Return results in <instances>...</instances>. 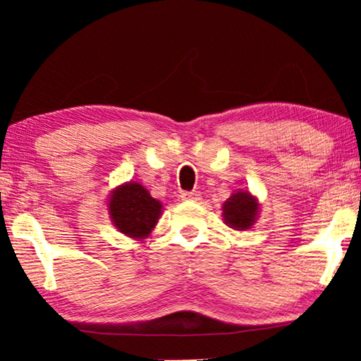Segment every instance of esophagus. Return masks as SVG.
<instances>
[{
  "mask_svg": "<svg viewBox=\"0 0 361 361\" xmlns=\"http://www.w3.org/2000/svg\"><path fill=\"white\" fill-rule=\"evenodd\" d=\"M180 199L182 200H185V202H197V200H200V194L199 192H184V194L180 195Z\"/></svg>",
  "mask_w": 361,
  "mask_h": 361,
  "instance_id": "1",
  "label": "esophagus"
}]
</instances>
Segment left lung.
Here are the masks:
<instances>
[{
    "label": "left lung",
    "mask_w": 361,
    "mask_h": 361,
    "mask_svg": "<svg viewBox=\"0 0 361 361\" xmlns=\"http://www.w3.org/2000/svg\"><path fill=\"white\" fill-rule=\"evenodd\" d=\"M261 204L258 197L250 190H233L221 205V220L231 230L246 231L253 228L259 219Z\"/></svg>",
    "instance_id": "1"
}]
</instances>
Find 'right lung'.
Instances as JSON below:
<instances>
[{"label": "right lung", "instance_id": "add662e5", "mask_svg": "<svg viewBox=\"0 0 361 361\" xmlns=\"http://www.w3.org/2000/svg\"><path fill=\"white\" fill-rule=\"evenodd\" d=\"M106 207L113 226L140 243L149 238L164 212V205L135 180L116 185L108 195Z\"/></svg>", "mask_w": 361, "mask_h": 361}]
</instances>
